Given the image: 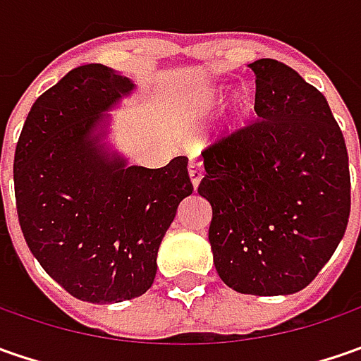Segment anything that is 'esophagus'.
I'll list each match as a JSON object with an SVG mask.
<instances>
[{"label": "esophagus", "mask_w": 361, "mask_h": 361, "mask_svg": "<svg viewBox=\"0 0 361 361\" xmlns=\"http://www.w3.org/2000/svg\"><path fill=\"white\" fill-rule=\"evenodd\" d=\"M202 173H204V169H202L201 160L190 159V162H188V176H190V183H192V187L195 188L201 185Z\"/></svg>", "instance_id": "obj_1"}]
</instances>
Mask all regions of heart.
<instances>
[{"label":"heart","mask_w":361,"mask_h":361,"mask_svg":"<svg viewBox=\"0 0 361 361\" xmlns=\"http://www.w3.org/2000/svg\"><path fill=\"white\" fill-rule=\"evenodd\" d=\"M227 86H215V88H204L197 98V106L202 114L207 112H213L219 106L225 102L227 98ZM253 108V98L249 96L247 90H239L233 98H231L229 106H227V112H225V128L229 132L241 130L243 126L247 124V116Z\"/></svg>","instance_id":"obj_1"}]
</instances>
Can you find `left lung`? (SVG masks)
<instances>
[{
    "label": "left lung",
    "instance_id": "obj_1",
    "mask_svg": "<svg viewBox=\"0 0 361 361\" xmlns=\"http://www.w3.org/2000/svg\"><path fill=\"white\" fill-rule=\"evenodd\" d=\"M255 72L257 122L202 152L219 277L247 295H289L334 255L350 216L348 148L326 96L277 60Z\"/></svg>",
    "mask_w": 361,
    "mask_h": 361
}]
</instances>
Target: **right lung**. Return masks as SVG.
Masks as SVG:
<instances>
[{
  "label": "right lung",
  "mask_w": 361,
  "mask_h": 361,
  "mask_svg": "<svg viewBox=\"0 0 361 361\" xmlns=\"http://www.w3.org/2000/svg\"><path fill=\"white\" fill-rule=\"evenodd\" d=\"M134 88L102 63L74 68L35 100L16 146L23 239L54 281L90 303L148 291L162 237L192 192L187 157L145 169L108 142V112Z\"/></svg>",
  "instance_id": "obj_1"
}]
</instances>
